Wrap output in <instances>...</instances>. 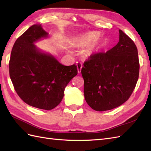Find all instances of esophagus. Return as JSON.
Masks as SVG:
<instances>
[{
	"instance_id": "esophagus-1",
	"label": "esophagus",
	"mask_w": 151,
	"mask_h": 151,
	"mask_svg": "<svg viewBox=\"0 0 151 151\" xmlns=\"http://www.w3.org/2000/svg\"><path fill=\"white\" fill-rule=\"evenodd\" d=\"M76 67H77V70H78V73H81V70H82V65L81 63H76Z\"/></svg>"
}]
</instances>
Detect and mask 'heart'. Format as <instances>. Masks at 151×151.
Returning <instances> with one entry per match:
<instances>
[{"label": "heart", "instance_id": "b5f03b06", "mask_svg": "<svg viewBox=\"0 0 151 151\" xmlns=\"http://www.w3.org/2000/svg\"><path fill=\"white\" fill-rule=\"evenodd\" d=\"M100 36V34L97 32H91L87 34L80 35L72 39L71 41L76 46H83L94 42Z\"/></svg>", "mask_w": 151, "mask_h": 151}]
</instances>
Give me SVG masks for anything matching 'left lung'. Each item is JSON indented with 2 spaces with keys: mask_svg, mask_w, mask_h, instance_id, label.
<instances>
[{
  "mask_svg": "<svg viewBox=\"0 0 151 151\" xmlns=\"http://www.w3.org/2000/svg\"><path fill=\"white\" fill-rule=\"evenodd\" d=\"M119 41L106 52L91 55L84 63L86 101L94 110L117 108L132 95L139 78V62L134 41L121 30Z\"/></svg>",
  "mask_w": 151,
  "mask_h": 151,
  "instance_id": "left-lung-1",
  "label": "left lung"
}]
</instances>
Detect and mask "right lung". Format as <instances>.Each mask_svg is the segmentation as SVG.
Here are the masks:
<instances>
[{
    "mask_svg": "<svg viewBox=\"0 0 151 151\" xmlns=\"http://www.w3.org/2000/svg\"><path fill=\"white\" fill-rule=\"evenodd\" d=\"M48 33L34 24L16 40L9 62V76L15 90L25 103L50 110L62 101L64 89L77 75L75 64L65 66L34 44Z\"/></svg>",
    "mask_w": 151,
    "mask_h": 151,
    "instance_id": "1",
    "label": "right lung"
}]
</instances>
